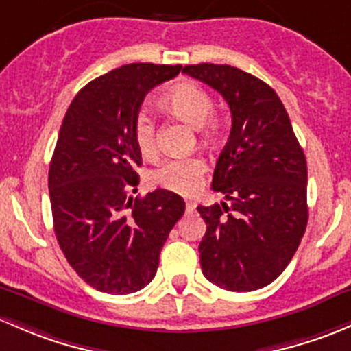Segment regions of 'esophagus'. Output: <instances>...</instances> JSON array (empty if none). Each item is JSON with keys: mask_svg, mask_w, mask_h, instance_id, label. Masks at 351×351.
Here are the masks:
<instances>
[{"mask_svg": "<svg viewBox=\"0 0 351 351\" xmlns=\"http://www.w3.org/2000/svg\"><path fill=\"white\" fill-rule=\"evenodd\" d=\"M194 209H196V202L186 201V211H187V213H193Z\"/></svg>", "mask_w": 351, "mask_h": 351, "instance_id": "1", "label": "esophagus"}]
</instances>
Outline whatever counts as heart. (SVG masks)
<instances>
[{"label":"heart","instance_id":"heart-1","mask_svg":"<svg viewBox=\"0 0 351 351\" xmlns=\"http://www.w3.org/2000/svg\"><path fill=\"white\" fill-rule=\"evenodd\" d=\"M160 104L172 117L196 128L202 143H215L218 140L221 123L211 117L215 103L211 95L199 84L191 81L179 82L165 95ZM133 135L143 157L152 158L157 155V128L152 118L145 114L136 118ZM206 171L208 165L201 157L171 158L154 172L152 179L158 187L187 196L199 189Z\"/></svg>","mask_w":351,"mask_h":351}]
</instances>
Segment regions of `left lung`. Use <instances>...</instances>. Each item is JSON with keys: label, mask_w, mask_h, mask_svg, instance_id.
<instances>
[{"label": "left lung", "mask_w": 351, "mask_h": 351, "mask_svg": "<svg viewBox=\"0 0 351 351\" xmlns=\"http://www.w3.org/2000/svg\"><path fill=\"white\" fill-rule=\"evenodd\" d=\"M184 74L228 103L231 132L213 174L230 201L197 206L206 279L233 292L262 289L294 256L308 225V165L282 101L269 84L231 66L197 64Z\"/></svg>", "instance_id": "left-lung-1"}]
</instances>
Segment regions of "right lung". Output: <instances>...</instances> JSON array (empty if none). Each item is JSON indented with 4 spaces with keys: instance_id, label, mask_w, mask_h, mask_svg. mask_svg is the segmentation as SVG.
I'll return each mask as SVG.
<instances>
[{
    "instance_id": "obj_1",
    "label": "right lung",
    "mask_w": 351,
    "mask_h": 351,
    "mask_svg": "<svg viewBox=\"0 0 351 351\" xmlns=\"http://www.w3.org/2000/svg\"><path fill=\"white\" fill-rule=\"evenodd\" d=\"M180 66L128 64L99 75L69 106L49 169L53 231L77 276L108 294H132L155 277L169 233L184 215L179 194L138 199L142 154L135 121L150 89Z\"/></svg>"
}]
</instances>
